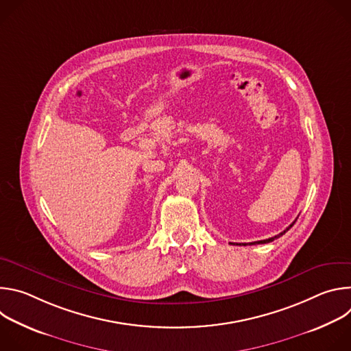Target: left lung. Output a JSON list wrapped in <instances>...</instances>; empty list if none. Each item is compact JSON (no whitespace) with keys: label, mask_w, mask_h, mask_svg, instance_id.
I'll use <instances>...</instances> for the list:
<instances>
[{"label":"left lung","mask_w":351,"mask_h":351,"mask_svg":"<svg viewBox=\"0 0 351 351\" xmlns=\"http://www.w3.org/2000/svg\"><path fill=\"white\" fill-rule=\"evenodd\" d=\"M295 221H297V218H295ZM295 221H294V222H295ZM294 222H293L291 225H289L283 232H280L279 234H276V236H274V237H269V239H265V240H258V241H254V243H236V245H247V244L252 245V244H264V243H271V241H274L275 239H278V237H280L282 234H285V233H286V232H287V230L294 225ZM233 244H234V243H233Z\"/></svg>","instance_id":"obj_1"}]
</instances>
